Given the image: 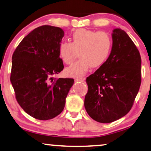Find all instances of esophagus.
Listing matches in <instances>:
<instances>
[{
    "instance_id": "1",
    "label": "esophagus",
    "mask_w": 151,
    "mask_h": 151,
    "mask_svg": "<svg viewBox=\"0 0 151 151\" xmlns=\"http://www.w3.org/2000/svg\"><path fill=\"white\" fill-rule=\"evenodd\" d=\"M75 82H84L85 81V79H84V78H75Z\"/></svg>"
}]
</instances>
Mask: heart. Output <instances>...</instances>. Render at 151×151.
Here are the masks:
<instances>
[{"mask_svg": "<svg viewBox=\"0 0 151 151\" xmlns=\"http://www.w3.org/2000/svg\"><path fill=\"white\" fill-rule=\"evenodd\" d=\"M71 38L72 42L63 41L59 45V55L65 64H71L78 52L79 59L65 69V74L70 77H82L90 67H101L113 48L111 37L103 31L81 29L72 34Z\"/></svg>", "mask_w": 151, "mask_h": 151, "instance_id": "1", "label": "heart"}]
</instances>
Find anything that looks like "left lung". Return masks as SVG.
Instances as JSON below:
<instances>
[{"label": "left lung", "instance_id": "8db88e82", "mask_svg": "<svg viewBox=\"0 0 151 151\" xmlns=\"http://www.w3.org/2000/svg\"><path fill=\"white\" fill-rule=\"evenodd\" d=\"M113 48L107 60L87 78L84 105L93 120L116 121L129 113L141 84V57L124 31L114 29Z\"/></svg>", "mask_w": 151, "mask_h": 151}]
</instances>
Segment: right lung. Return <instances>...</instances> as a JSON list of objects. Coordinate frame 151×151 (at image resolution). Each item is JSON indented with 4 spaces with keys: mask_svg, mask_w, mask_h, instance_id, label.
Returning a JSON list of instances; mask_svg holds the SVG:
<instances>
[{
    "mask_svg": "<svg viewBox=\"0 0 151 151\" xmlns=\"http://www.w3.org/2000/svg\"><path fill=\"white\" fill-rule=\"evenodd\" d=\"M64 36L59 27L44 25L29 33L12 56L11 83L17 101L34 118L50 120L61 113L74 84L73 78L53 76L63 69L59 45Z\"/></svg>",
    "mask_w": 151,
    "mask_h": 151,
    "instance_id": "obj_1",
    "label": "right lung"
}]
</instances>
